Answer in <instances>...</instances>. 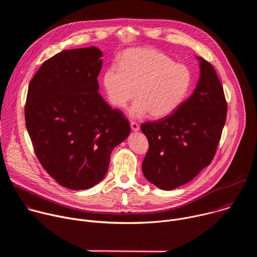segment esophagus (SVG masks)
<instances>
[{
    "label": "esophagus",
    "instance_id": "esophagus-1",
    "mask_svg": "<svg viewBox=\"0 0 257 257\" xmlns=\"http://www.w3.org/2000/svg\"><path fill=\"white\" fill-rule=\"evenodd\" d=\"M130 125H131V129L133 130V131H138L139 130V125L136 123V122H134V121H132L131 123H130Z\"/></svg>",
    "mask_w": 257,
    "mask_h": 257
}]
</instances>
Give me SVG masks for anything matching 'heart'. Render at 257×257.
Here are the masks:
<instances>
[{
    "instance_id": "1",
    "label": "heart",
    "mask_w": 257,
    "mask_h": 257,
    "mask_svg": "<svg viewBox=\"0 0 257 257\" xmlns=\"http://www.w3.org/2000/svg\"><path fill=\"white\" fill-rule=\"evenodd\" d=\"M192 82L189 66L175 63L154 48L125 51L119 66L112 64L102 74L103 89L114 106L124 107L137 95L129 108L130 116L136 118L148 113L155 118L171 115L187 98Z\"/></svg>"
}]
</instances>
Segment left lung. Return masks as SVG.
<instances>
[{
    "mask_svg": "<svg viewBox=\"0 0 257 257\" xmlns=\"http://www.w3.org/2000/svg\"><path fill=\"white\" fill-rule=\"evenodd\" d=\"M200 61V77L192 95L171 115L141 124L149 151L142 163L144 177L164 190H173L207 167L222 137L227 100L216 72Z\"/></svg>",
    "mask_w": 257,
    "mask_h": 257,
    "instance_id": "1",
    "label": "left lung"
}]
</instances>
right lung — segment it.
<instances>
[{
	"label": "right lung",
	"mask_w": 257,
	"mask_h": 257,
	"mask_svg": "<svg viewBox=\"0 0 257 257\" xmlns=\"http://www.w3.org/2000/svg\"><path fill=\"white\" fill-rule=\"evenodd\" d=\"M101 52L63 51L45 61L31 79L25 125L36 158L60 185L93 187L103 179L115 146L130 124L98 93Z\"/></svg>",
	"instance_id": "1"
}]
</instances>
